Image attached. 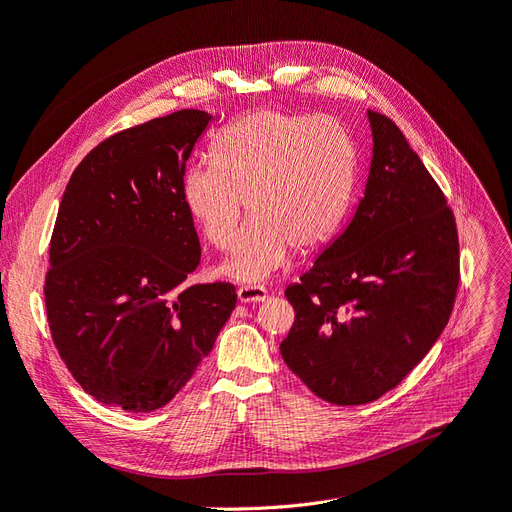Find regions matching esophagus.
Listing matches in <instances>:
<instances>
[{
  "mask_svg": "<svg viewBox=\"0 0 512 512\" xmlns=\"http://www.w3.org/2000/svg\"><path fill=\"white\" fill-rule=\"evenodd\" d=\"M268 299V291L263 287H240L238 301L240 304H259V301Z\"/></svg>",
  "mask_w": 512,
  "mask_h": 512,
  "instance_id": "obj_1",
  "label": "esophagus"
}]
</instances>
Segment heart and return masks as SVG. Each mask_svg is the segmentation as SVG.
<instances>
[{"instance_id": "heart-1", "label": "heart", "mask_w": 512, "mask_h": 512, "mask_svg": "<svg viewBox=\"0 0 512 512\" xmlns=\"http://www.w3.org/2000/svg\"><path fill=\"white\" fill-rule=\"evenodd\" d=\"M354 147L331 118L278 109L246 113L213 143V162L185 170L181 198L206 240L221 251L236 242L249 206L251 223L221 272L255 282L297 253L333 238L354 185Z\"/></svg>"}]
</instances>
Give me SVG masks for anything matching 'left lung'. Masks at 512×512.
Instances as JSON below:
<instances>
[{"mask_svg": "<svg viewBox=\"0 0 512 512\" xmlns=\"http://www.w3.org/2000/svg\"><path fill=\"white\" fill-rule=\"evenodd\" d=\"M371 162L361 202L285 295L287 367L318 399L365 405L399 386L443 333L458 291L447 200L390 118L367 109Z\"/></svg>", "mask_w": 512, "mask_h": 512, "instance_id": "8db88e82", "label": "left lung"}]
</instances>
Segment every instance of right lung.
<instances>
[{"label": "right lung", "instance_id": "1", "mask_svg": "<svg viewBox=\"0 0 512 512\" xmlns=\"http://www.w3.org/2000/svg\"><path fill=\"white\" fill-rule=\"evenodd\" d=\"M213 116L181 109L118 132L73 170L50 240L46 314L80 386L132 413L164 407L213 350L234 285H187L200 242L181 198Z\"/></svg>", "mask_w": 512, "mask_h": 512}]
</instances>
